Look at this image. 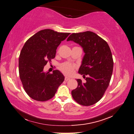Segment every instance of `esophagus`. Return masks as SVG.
I'll return each mask as SVG.
<instances>
[{
	"label": "esophagus",
	"mask_w": 134,
	"mask_h": 134,
	"mask_svg": "<svg viewBox=\"0 0 134 134\" xmlns=\"http://www.w3.org/2000/svg\"><path fill=\"white\" fill-rule=\"evenodd\" d=\"M64 79H65V81H68L69 80H70V78H69V77H67V76H65V78H64Z\"/></svg>",
	"instance_id": "34e87169"
}]
</instances>
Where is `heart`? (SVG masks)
I'll list each match as a JSON object with an SVG mask.
<instances>
[{
  "label": "heart",
  "mask_w": 134,
  "mask_h": 134,
  "mask_svg": "<svg viewBox=\"0 0 134 134\" xmlns=\"http://www.w3.org/2000/svg\"><path fill=\"white\" fill-rule=\"evenodd\" d=\"M76 65L70 62H65L63 63L60 66V69L65 75H71L74 72Z\"/></svg>",
  "instance_id": "1"
}]
</instances>
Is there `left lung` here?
Wrapping results in <instances>:
<instances>
[{
	"label": "left lung",
	"instance_id": "1",
	"mask_svg": "<svg viewBox=\"0 0 134 134\" xmlns=\"http://www.w3.org/2000/svg\"><path fill=\"white\" fill-rule=\"evenodd\" d=\"M78 44L85 55L78 73L87 75L86 82L77 79L78 86L71 92L74 99L83 106L96 104L102 97L109 85L113 61L107 42L95 33H72L67 40Z\"/></svg>",
	"mask_w": 134,
	"mask_h": 134
}]
</instances>
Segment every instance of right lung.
<instances>
[{
	"instance_id": "obj_1",
	"label": "right lung",
	"mask_w": 134,
	"mask_h": 134,
	"mask_svg": "<svg viewBox=\"0 0 134 134\" xmlns=\"http://www.w3.org/2000/svg\"><path fill=\"white\" fill-rule=\"evenodd\" d=\"M70 34L42 30L28 39L22 48L19 58V77L25 92L35 100L52 98L64 81L60 71L51 74L44 72V68L55 58L57 48Z\"/></svg>"
}]
</instances>
